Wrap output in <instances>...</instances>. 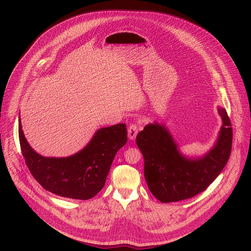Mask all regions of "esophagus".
Instances as JSON below:
<instances>
[{"label": "esophagus", "instance_id": "obj_1", "mask_svg": "<svg viewBox=\"0 0 251 251\" xmlns=\"http://www.w3.org/2000/svg\"><path fill=\"white\" fill-rule=\"evenodd\" d=\"M139 131V127L136 124H131L128 128V138L130 140H134L138 134Z\"/></svg>", "mask_w": 251, "mask_h": 251}]
</instances>
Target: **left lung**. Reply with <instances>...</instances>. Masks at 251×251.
<instances>
[{
  "label": "left lung",
  "mask_w": 251,
  "mask_h": 251,
  "mask_svg": "<svg viewBox=\"0 0 251 251\" xmlns=\"http://www.w3.org/2000/svg\"><path fill=\"white\" fill-rule=\"evenodd\" d=\"M223 120L211 148L201 156H186L169 128L159 122L146 125L136 137L144 157V176L150 192L161 202L190 199L204 191L226 165L232 129L226 110L218 107Z\"/></svg>",
  "instance_id": "obj_1"
}]
</instances>
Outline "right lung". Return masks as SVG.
Segmentation results:
<instances>
[{
    "label": "right lung",
    "instance_id": "right-lung-1",
    "mask_svg": "<svg viewBox=\"0 0 251 251\" xmlns=\"http://www.w3.org/2000/svg\"><path fill=\"white\" fill-rule=\"evenodd\" d=\"M19 138L25 164L45 190L63 198L89 200L104 187L116 153L127 142V129L124 123L100 128L83 149L60 158L35 152L25 137L21 118Z\"/></svg>",
    "mask_w": 251,
    "mask_h": 251
}]
</instances>
